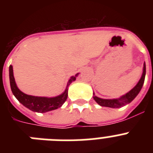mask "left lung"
Instances as JSON below:
<instances>
[{"instance_id":"8db88e82","label":"left lung","mask_w":153,"mask_h":153,"mask_svg":"<svg viewBox=\"0 0 153 153\" xmlns=\"http://www.w3.org/2000/svg\"><path fill=\"white\" fill-rule=\"evenodd\" d=\"M146 76V63H143V74H142L140 80L138 81L136 86L133 87L131 90H129L128 93H126L124 95L121 96L120 97L117 99H102L97 97L95 93L93 92V99L97 103L101 106H105V107H110V108H121L123 106H126L127 104L130 103L140 93L142 87L143 86L144 81H145Z\"/></svg>"}]
</instances>
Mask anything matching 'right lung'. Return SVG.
Here are the masks:
<instances>
[{
	"label": "right lung",
	"instance_id": "add662e5",
	"mask_svg": "<svg viewBox=\"0 0 153 153\" xmlns=\"http://www.w3.org/2000/svg\"><path fill=\"white\" fill-rule=\"evenodd\" d=\"M79 75V73L75 76H72L67 82V87L64 91L60 94L53 97H36L31 96L23 93L19 90L16 84L15 79L13 76V70L12 65L9 67V78H10V89L13 96L23 106L29 109L30 110L36 113H47L61 107L68 97V87L72 82L76 80V78Z\"/></svg>",
	"mask_w": 153,
	"mask_h": 153
}]
</instances>
